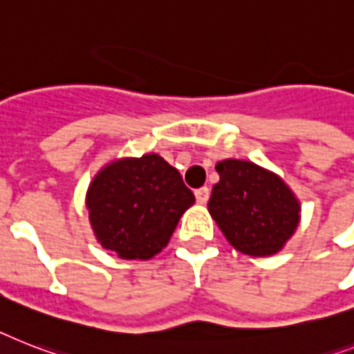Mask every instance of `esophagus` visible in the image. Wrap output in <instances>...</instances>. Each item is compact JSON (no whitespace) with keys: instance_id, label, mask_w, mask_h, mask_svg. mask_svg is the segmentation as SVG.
Wrapping results in <instances>:
<instances>
[{"instance_id":"esophagus-1","label":"esophagus","mask_w":354,"mask_h":354,"mask_svg":"<svg viewBox=\"0 0 354 354\" xmlns=\"http://www.w3.org/2000/svg\"><path fill=\"white\" fill-rule=\"evenodd\" d=\"M194 194H196L198 203H207V200H209V194H211V191H209L207 187H202V189H198V191L194 192Z\"/></svg>"}]
</instances>
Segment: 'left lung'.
I'll return each instance as SVG.
<instances>
[{
    "instance_id": "1",
    "label": "left lung",
    "mask_w": 354,
    "mask_h": 354,
    "mask_svg": "<svg viewBox=\"0 0 354 354\" xmlns=\"http://www.w3.org/2000/svg\"><path fill=\"white\" fill-rule=\"evenodd\" d=\"M209 214L227 242L249 257H272L300 223V200L278 174L247 160L216 163Z\"/></svg>"
}]
</instances>
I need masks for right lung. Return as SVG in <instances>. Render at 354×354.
I'll return each mask as SVG.
<instances>
[{"mask_svg":"<svg viewBox=\"0 0 354 354\" xmlns=\"http://www.w3.org/2000/svg\"><path fill=\"white\" fill-rule=\"evenodd\" d=\"M192 203L182 174L156 152L109 162L85 196L97 243L123 260L156 257Z\"/></svg>","mask_w":354,"mask_h":354,"instance_id":"add662e5","label":"right lung"}]
</instances>
